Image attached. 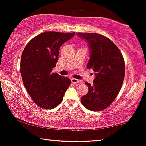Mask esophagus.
Instances as JSON below:
<instances>
[{"label": "esophagus", "instance_id": "esophagus-1", "mask_svg": "<svg viewBox=\"0 0 146 146\" xmlns=\"http://www.w3.org/2000/svg\"><path fill=\"white\" fill-rule=\"evenodd\" d=\"M71 81H72V82L74 84H79L81 82V80H78V79H76V78H72Z\"/></svg>", "mask_w": 146, "mask_h": 146}]
</instances>
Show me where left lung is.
Returning a JSON list of instances; mask_svg holds the SVG:
<instances>
[{
	"label": "left lung",
	"instance_id": "1",
	"mask_svg": "<svg viewBox=\"0 0 146 146\" xmlns=\"http://www.w3.org/2000/svg\"><path fill=\"white\" fill-rule=\"evenodd\" d=\"M88 44L90 55L88 68L94 72L93 84L85 82L88 92L81 98L88 110L101 111L112 103L118 94L125 76V63L117 46L104 36L97 33H78Z\"/></svg>",
	"mask_w": 146,
	"mask_h": 146
}]
</instances>
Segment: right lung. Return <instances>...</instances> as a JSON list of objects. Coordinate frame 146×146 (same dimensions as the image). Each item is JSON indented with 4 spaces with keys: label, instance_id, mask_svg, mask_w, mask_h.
Returning <instances> with one entry per match:
<instances>
[{
    "label": "right lung",
    "instance_id": "obj_1",
    "mask_svg": "<svg viewBox=\"0 0 146 146\" xmlns=\"http://www.w3.org/2000/svg\"><path fill=\"white\" fill-rule=\"evenodd\" d=\"M73 33L46 32L27 44L21 60L24 86L33 100L42 108L52 109L62 102L71 80L52 72L58 62L59 49Z\"/></svg>",
    "mask_w": 146,
    "mask_h": 146
}]
</instances>
